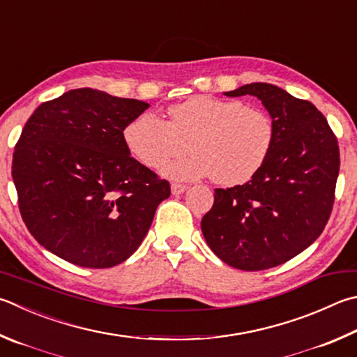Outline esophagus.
<instances>
[{"label": "esophagus", "mask_w": 357, "mask_h": 357, "mask_svg": "<svg viewBox=\"0 0 357 357\" xmlns=\"http://www.w3.org/2000/svg\"><path fill=\"white\" fill-rule=\"evenodd\" d=\"M187 190V185L185 184H181V183H173L172 184V193L173 195H179V193H183Z\"/></svg>", "instance_id": "obj_1"}]
</instances>
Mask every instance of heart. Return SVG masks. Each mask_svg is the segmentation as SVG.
<instances>
[{
  "mask_svg": "<svg viewBox=\"0 0 357 357\" xmlns=\"http://www.w3.org/2000/svg\"><path fill=\"white\" fill-rule=\"evenodd\" d=\"M167 120L139 115L123 131L132 156L160 170L185 150L189 156L167 167L176 179L211 174L213 183L237 185L261 172L275 144V123L257 107L237 100L195 95L165 111Z\"/></svg>",
  "mask_w": 357,
  "mask_h": 357,
  "instance_id": "obj_1",
  "label": "heart"
}]
</instances>
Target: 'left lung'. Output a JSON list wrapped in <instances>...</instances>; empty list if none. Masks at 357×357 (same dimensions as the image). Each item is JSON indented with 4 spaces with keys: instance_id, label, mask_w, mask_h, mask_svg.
Returning <instances> with one entry per match:
<instances>
[{
    "instance_id": "8db88e82",
    "label": "left lung",
    "mask_w": 357,
    "mask_h": 357,
    "mask_svg": "<svg viewBox=\"0 0 357 357\" xmlns=\"http://www.w3.org/2000/svg\"><path fill=\"white\" fill-rule=\"evenodd\" d=\"M225 95L257 96L275 123V144L248 183L215 189L201 231L225 264L267 270L300 255L325 229L340 168L339 145L312 102L273 84H246Z\"/></svg>"
}]
</instances>
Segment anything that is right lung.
Listing matches in <instances>:
<instances>
[{"mask_svg":"<svg viewBox=\"0 0 357 357\" xmlns=\"http://www.w3.org/2000/svg\"><path fill=\"white\" fill-rule=\"evenodd\" d=\"M148 102L75 89L29 116L12 159L26 228L43 248L86 268L132 255L170 197V183L131 158L123 131Z\"/></svg>","mask_w":357,"mask_h":357,"instance_id":"add662e5","label":"right lung"}]
</instances>
